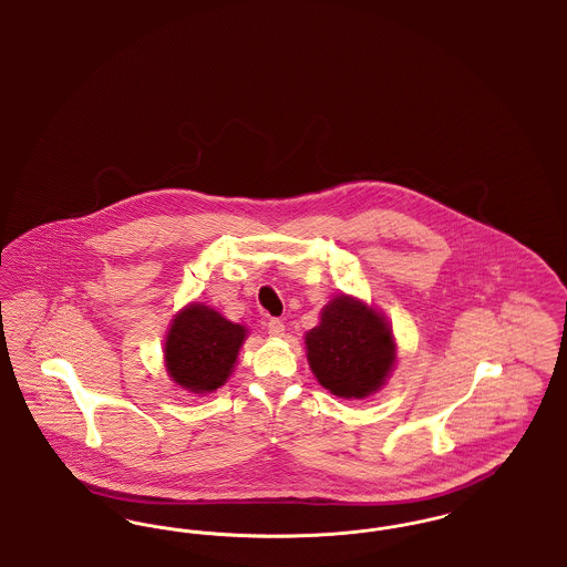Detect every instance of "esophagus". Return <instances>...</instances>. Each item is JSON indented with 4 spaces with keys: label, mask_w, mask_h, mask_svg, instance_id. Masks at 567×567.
<instances>
[{
    "label": "esophagus",
    "mask_w": 567,
    "mask_h": 567,
    "mask_svg": "<svg viewBox=\"0 0 567 567\" xmlns=\"http://www.w3.org/2000/svg\"><path fill=\"white\" fill-rule=\"evenodd\" d=\"M268 333H270L271 338H282L285 336V323L280 319H270Z\"/></svg>",
    "instance_id": "34e87169"
}]
</instances>
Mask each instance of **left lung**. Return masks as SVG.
Here are the masks:
<instances>
[{
	"label": "left lung",
	"instance_id": "8db88e82",
	"mask_svg": "<svg viewBox=\"0 0 567 567\" xmlns=\"http://www.w3.org/2000/svg\"><path fill=\"white\" fill-rule=\"evenodd\" d=\"M308 363L317 380L338 398L363 400L382 386L395 363L386 321L354 297H333L321 323L306 333Z\"/></svg>",
	"mask_w": 567,
	"mask_h": 567
}]
</instances>
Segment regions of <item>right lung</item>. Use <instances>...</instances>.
Returning <instances> with one entry per match:
<instances>
[{"mask_svg": "<svg viewBox=\"0 0 567 567\" xmlns=\"http://www.w3.org/2000/svg\"><path fill=\"white\" fill-rule=\"evenodd\" d=\"M246 338L243 324L231 323L204 303H190L165 338V368L190 393H213L231 374Z\"/></svg>", "mask_w": 567, "mask_h": 567, "instance_id": "1", "label": "right lung"}]
</instances>
